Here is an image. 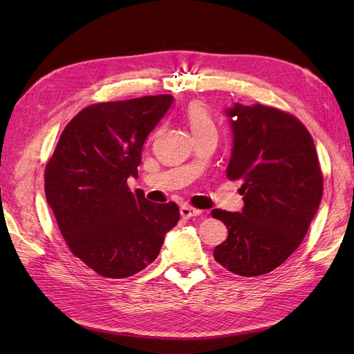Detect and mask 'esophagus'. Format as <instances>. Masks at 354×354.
Wrapping results in <instances>:
<instances>
[{"label": "esophagus", "instance_id": "34e87169", "mask_svg": "<svg viewBox=\"0 0 354 354\" xmlns=\"http://www.w3.org/2000/svg\"><path fill=\"white\" fill-rule=\"evenodd\" d=\"M180 214H181V217H183V218H192V217L201 216L202 211L196 209L194 207H190V205H183L180 208Z\"/></svg>", "mask_w": 354, "mask_h": 354}]
</instances>
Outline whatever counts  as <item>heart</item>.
Segmentation results:
<instances>
[{
  "label": "heart",
  "instance_id": "heart-1",
  "mask_svg": "<svg viewBox=\"0 0 354 354\" xmlns=\"http://www.w3.org/2000/svg\"><path fill=\"white\" fill-rule=\"evenodd\" d=\"M185 116L195 137L207 131L216 130V125H214L211 113L208 112L207 106L202 102H198V100L190 102L186 108Z\"/></svg>",
  "mask_w": 354,
  "mask_h": 354
}]
</instances>
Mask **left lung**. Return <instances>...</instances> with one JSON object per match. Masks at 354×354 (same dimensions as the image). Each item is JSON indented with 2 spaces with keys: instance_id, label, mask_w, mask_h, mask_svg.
I'll return each instance as SVG.
<instances>
[{
  "instance_id": "8db88e82",
  "label": "left lung",
  "mask_w": 354,
  "mask_h": 354,
  "mask_svg": "<svg viewBox=\"0 0 354 354\" xmlns=\"http://www.w3.org/2000/svg\"><path fill=\"white\" fill-rule=\"evenodd\" d=\"M233 134L229 180H242L241 212L212 209L229 236L214 259L239 276L270 273L303 242L324 192L322 171L307 128L269 106L224 109Z\"/></svg>"
}]
</instances>
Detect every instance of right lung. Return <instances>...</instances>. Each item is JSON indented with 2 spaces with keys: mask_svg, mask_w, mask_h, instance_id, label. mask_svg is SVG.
<instances>
[{
  "mask_svg": "<svg viewBox=\"0 0 354 354\" xmlns=\"http://www.w3.org/2000/svg\"><path fill=\"white\" fill-rule=\"evenodd\" d=\"M173 100L162 94L88 106L65 127L46 167V198L63 238L100 276L143 270L180 218L174 202L153 203L127 185Z\"/></svg>",
  "mask_w": 354,
  "mask_h": 354,
  "instance_id": "obj_1",
  "label": "right lung"
}]
</instances>
